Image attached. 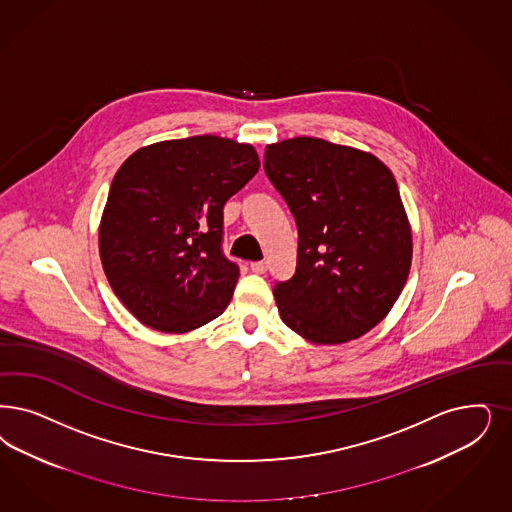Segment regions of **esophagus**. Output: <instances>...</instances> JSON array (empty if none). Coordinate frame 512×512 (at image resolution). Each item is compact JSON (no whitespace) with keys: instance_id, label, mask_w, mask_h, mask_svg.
I'll use <instances>...</instances> for the list:
<instances>
[{"instance_id":"34e87169","label":"esophagus","mask_w":512,"mask_h":512,"mask_svg":"<svg viewBox=\"0 0 512 512\" xmlns=\"http://www.w3.org/2000/svg\"><path fill=\"white\" fill-rule=\"evenodd\" d=\"M249 268H251V272H255V274H265L268 265H266V261H255V263H251Z\"/></svg>"}]
</instances>
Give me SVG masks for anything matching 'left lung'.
<instances>
[{"label": "left lung", "mask_w": 512, "mask_h": 512, "mask_svg": "<svg viewBox=\"0 0 512 512\" xmlns=\"http://www.w3.org/2000/svg\"><path fill=\"white\" fill-rule=\"evenodd\" d=\"M263 166L299 230L295 274L274 285L283 323L316 344L365 335L399 299L412 261L395 177L371 153L319 138L268 145Z\"/></svg>", "instance_id": "1"}]
</instances>
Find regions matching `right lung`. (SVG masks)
I'll list each match as a JSON object with an SVG mask.
<instances>
[{"instance_id":"right-lung-1","label":"right lung","mask_w":512,"mask_h":512,"mask_svg":"<svg viewBox=\"0 0 512 512\" xmlns=\"http://www.w3.org/2000/svg\"><path fill=\"white\" fill-rule=\"evenodd\" d=\"M259 166L251 145L217 136L160 141L124 160L107 194L100 257L143 325L185 333L229 306L240 266L223 253V208Z\"/></svg>"}]
</instances>
